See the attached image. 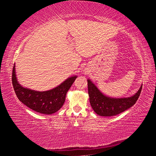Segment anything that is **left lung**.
<instances>
[{"mask_svg": "<svg viewBox=\"0 0 156 156\" xmlns=\"http://www.w3.org/2000/svg\"><path fill=\"white\" fill-rule=\"evenodd\" d=\"M88 94L92 109L98 115L113 116L129 109L136 103L140 95L142 85L133 96L127 98H115L105 96L94 83L88 79Z\"/></svg>", "mask_w": 156, "mask_h": 156, "instance_id": "1", "label": "left lung"}]
</instances>
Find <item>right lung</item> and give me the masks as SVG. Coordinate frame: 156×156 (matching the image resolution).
I'll list each match as a JSON object with an SVG mask.
<instances>
[{"label": "right lung", "instance_id": "right-lung-1", "mask_svg": "<svg viewBox=\"0 0 156 156\" xmlns=\"http://www.w3.org/2000/svg\"><path fill=\"white\" fill-rule=\"evenodd\" d=\"M15 69L14 65L12 79L13 87L18 98L31 109L47 115L54 113L62 107L66 94L77 78L76 76H72L56 87L48 91H38L20 85L18 82Z\"/></svg>", "mask_w": 156, "mask_h": 156}]
</instances>
